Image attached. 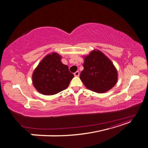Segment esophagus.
Wrapping results in <instances>:
<instances>
[{"label": "esophagus", "instance_id": "34e87169", "mask_svg": "<svg viewBox=\"0 0 148 148\" xmlns=\"http://www.w3.org/2000/svg\"><path fill=\"white\" fill-rule=\"evenodd\" d=\"M74 75L75 76V77H78V76L79 75V71H76L75 73H74Z\"/></svg>", "mask_w": 148, "mask_h": 148}]
</instances>
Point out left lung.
Here are the masks:
<instances>
[{
	"mask_svg": "<svg viewBox=\"0 0 148 148\" xmlns=\"http://www.w3.org/2000/svg\"><path fill=\"white\" fill-rule=\"evenodd\" d=\"M83 67L79 78L92 91L105 92L117 82V71L112 62L99 51H93L84 57Z\"/></svg>",
	"mask_w": 148,
	"mask_h": 148,
	"instance_id": "obj_1",
	"label": "left lung"
}]
</instances>
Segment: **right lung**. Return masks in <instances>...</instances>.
<instances>
[{
  "instance_id": "add662e5",
  "label": "right lung",
  "mask_w": 148,
  "mask_h": 148,
  "mask_svg": "<svg viewBox=\"0 0 148 148\" xmlns=\"http://www.w3.org/2000/svg\"><path fill=\"white\" fill-rule=\"evenodd\" d=\"M74 75L69 66L61 62L56 53L46 56L40 62L33 74L35 88L44 95H53L65 89Z\"/></svg>"
}]
</instances>
